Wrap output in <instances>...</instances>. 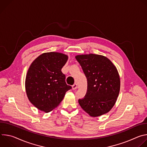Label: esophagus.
Here are the masks:
<instances>
[{"mask_svg": "<svg viewBox=\"0 0 147 147\" xmlns=\"http://www.w3.org/2000/svg\"><path fill=\"white\" fill-rule=\"evenodd\" d=\"M77 88H78V86H77V84L76 83L74 84L72 86V88H73V90H76Z\"/></svg>", "mask_w": 147, "mask_h": 147, "instance_id": "esophagus-1", "label": "esophagus"}]
</instances>
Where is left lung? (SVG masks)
<instances>
[{
  "label": "left lung",
  "mask_w": 147,
  "mask_h": 147,
  "mask_svg": "<svg viewBox=\"0 0 147 147\" xmlns=\"http://www.w3.org/2000/svg\"><path fill=\"white\" fill-rule=\"evenodd\" d=\"M87 80V93L78 99L82 109L92 117L109 112L119 96L120 81L117 70L107 57L95 55L76 56Z\"/></svg>",
  "instance_id": "8db88e82"
}]
</instances>
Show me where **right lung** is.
Listing matches in <instances>:
<instances>
[{
  "instance_id": "add662e5",
  "label": "right lung",
  "mask_w": 147,
  "mask_h": 147,
  "mask_svg": "<svg viewBox=\"0 0 147 147\" xmlns=\"http://www.w3.org/2000/svg\"><path fill=\"white\" fill-rule=\"evenodd\" d=\"M67 59L63 53L48 52L39 56L30 65L26 78V90L29 100L39 110L51 112L71 88L61 72Z\"/></svg>"
}]
</instances>
